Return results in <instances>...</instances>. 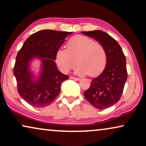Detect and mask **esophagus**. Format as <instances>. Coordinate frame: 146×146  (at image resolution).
Segmentation results:
<instances>
[{
	"mask_svg": "<svg viewBox=\"0 0 146 146\" xmlns=\"http://www.w3.org/2000/svg\"><path fill=\"white\" fill-rule=\"evenodd\" d=\"M70 78L73 80H76V81L80 80V78H76V77H74V76H70Z\"/></svg>",
	"mask_w": 146,
	"mask_h": 146,
	"instance_id": "34e87169",
	"label": "esophagus"
}]
</instances>
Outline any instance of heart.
<instances>
[{
	"instance_id": "obj_1",
	"label": "heart",
	"mask_w": 146,
	"mask_h": 146,
	"mask_svg": "<svg viewBox=\"0 0 146 146\" xmlns=\"http://www.w3.org/2000/svg\"><path fill=\"white\" fill-rule=\"evenodd\" d=\"M56 60L60 70L68 73L74 68L78 75L88 74L96 76L104 69L106 64V51L101 44L85 36H76L68 41L66 50L60 49L56 55Z\"/></svg>"
}]
</instances>
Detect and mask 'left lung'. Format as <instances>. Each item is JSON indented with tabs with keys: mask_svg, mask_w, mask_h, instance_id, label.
I'll list each match as a JSON object with an SVG mask.
<instances>
[{
	"mask_svg": "<svg viewBox=\"0 0 146 146\" xmlns=\"http://www.w3.org/2000/svg\"><path fill=\"white\" fill-rule=\"evenodd\" d=\"M93 38L106 51V65L104 71L91 82L84 92L86 99L98 109H106L119 100L127 80L126 60L117 42L102 31L82 32Z\"/></svg>",
	"mask_w": 146,
	"mask_h": 146,
	"instance_id": "left-lung-1",
	"label": "left lung"
}]
</instances>
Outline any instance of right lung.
<instances>
[{
  "label": "right lung",
  "mask_w": 146,
  "mask_h": 146,
  "mask_svg": "<svg viewBox=\"0 0 146 146\" xmlns=\"http://www.w3.org/2000/svg\"><path fill=\"white\" fill-rule=\"evenodd\" d=\"M72 32L52 30L38 31L26 40L16 58L14 75L22 98L33 107L44 108L50 104L59 95L60 86L69 76L57 68L56 55L65 38ZM35 57L42 62L38 79L35 81L29 70V63Z\"/></svg>",
  "instance_id": "obj_1"
}]
</instances>
